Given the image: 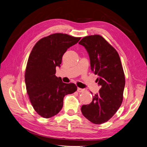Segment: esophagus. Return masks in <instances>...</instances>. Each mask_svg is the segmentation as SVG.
Masks as SVG:
<instances>
[{
  "mask_svg": "<svg viewBox=\"0 0 147 147\" xmlns=\"http://www.w3.org/2000/svg\"><path fill=\"white\" fill-rule=\"evenodd\" d=\"M84 91H85V90H84V89L80 88H77V91H78V92H83Z\"/></svg>",
  "mask_w": 147,
  "mask_h": 147,
  "instance_id": "34e87169",
  "label": "esophagus"
}]
</instances>
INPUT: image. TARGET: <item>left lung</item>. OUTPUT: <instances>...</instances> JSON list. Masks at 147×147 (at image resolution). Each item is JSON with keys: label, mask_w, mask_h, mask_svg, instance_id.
Segmentation results:
<instances>
[{"label": "left lung", "mask_w": 147, "mask_h": 147, "mask_svg": "<svg viewBox=\"0 0 147 147\" xmlns=\"http://www.w3.org/2000/svg\"><path fill=\"white\" fill-rule=\"evenodd\" d=\"M79 44L87 50L91 69L99 76L96 81L100 86L91 103L82 105V112L92 123H104L117 112L123 102L125 77L121 60L117 50L99 35L84 37Z\"/></svg>", "instance_id": "left-lung-1"}]
</instances>
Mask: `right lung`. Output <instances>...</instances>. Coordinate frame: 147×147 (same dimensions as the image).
I'll return each instance as SVG.
<instances>
[{
	"label": "right lung",
	"mask_w": 147,
	"mask_h": 147,
	"mask_svg": "<svg viewBox=\"0 0 147 147\" xmlns=\"http://www.w3.org/2000/svg\"><path fill=\"white\" fill-rule=\"evenodd\" d=\"M80 38L66 34H53L39 40L31 51L25 83L30 103L40 116L49 118L57 115L63 108L64 96L77 91L74 83H63L55 74L65 52Z\"/></svg>",
	"instance_id": "add662e5"
}]
</instances>
